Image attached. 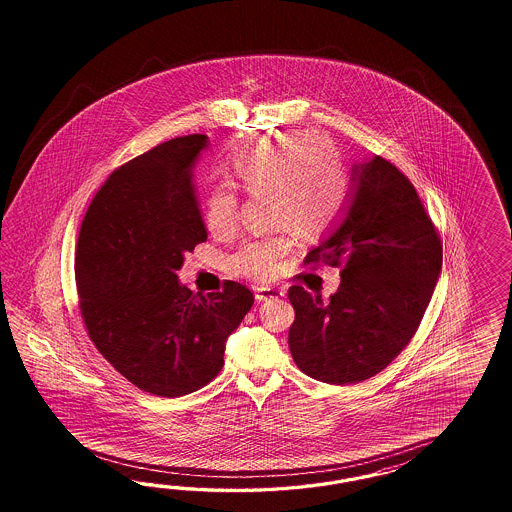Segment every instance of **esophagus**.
<instances>
[{
  "mask_svg": "<svg viewBox=\"0 0 512 512\" xmlns=\"http://www.w3.org/2000/svg\"><path fill=\"white\" fill-rule=\"evenodd\" d=\"M281 296H285V289H281V287H270V285L255 287V298H257V302L270 300V298H281Z\"/></svg>",
  "mask_w": 512,
  "mask_h": 512,
  "instance_id": "34e87169",
  "label": "esophagus"
}]
</instances>
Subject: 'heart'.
Masks as SVG:
<instances>
[{"instance_id": "1", "label": "heart", "mask_w": 512, "mask_h": 512, "mask_svg": "<svg viewBox=\"0 0 512 512\" xmlns=\"http://www.w3.org/2000/svg\"><path fill=\"white\" fill-rule=\"evenodd\" d=\"M231 180L210 189L204 204L208 231L229 238L240 225V195L268 193L272 233L246 240L231 257L236 274L266 279L279 274L296 244V231L319 234L341 214L347 180L328 140L313 133H281L255 140L234 155Z\"/></svg>"}]
</instances>
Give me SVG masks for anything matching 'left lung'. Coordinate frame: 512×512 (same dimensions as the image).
Listing matches in <instances>:
<instances>
[{
	"label": "left lung",
	"mask_w": 512,
	"mask_h": 512,
	"mask_svg": "<svg viewBox=\"0 0 512 512\" xmlns=\"http://www.w3.org/2000/svg\"><path fill=\"white\" fill-rule=\"evenodd\" d=\"M306 263L341 264L330 302L293 285L289 349L313 379L349 385L385 370L417 332L443 248L413 184L373 155L351 169L341 216Z\"/></svg>",
	"instance_id": "8db88e82"
}]
</instances>
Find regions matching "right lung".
<instances>
[{"label": "right lung", "instance_id": "1", "mask_svg": "<svg viewBox=\"0 0 512 512\" xmlns=\"http://www.w3.org/2000/svg\"><path fill=\"white\" fill-rule=\"evenodd\" d=\"M206 135L163 142L112 172L84 216L75 253L80 313L90 340L135 387L178 398L223 368L253 306L246 285L189 291L184 255L208 238L193 182Z\"/></svg>", "mask_w": 512, "mask_h": 512}]
</instances>
